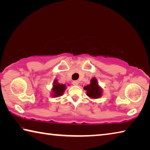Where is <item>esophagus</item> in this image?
Listing matches in <instances>:
<instances>
[{"instance_id":"1","label":"esophagus","mask_w":150,"mask_h":150,"mask_svg":"<svg viewBox=\"0 0 150 150\" xmlns=\"http://www.w3.org/2000/svg\"><path fill=\"white\" fill-rule=\"evenodd\" d=\"M73 85H75V86H77L78 85H79V82L77 81H73Z\"/></svg>"}]
</instances>
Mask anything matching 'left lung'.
Listing matches in <instances>:
<instances>
[{
  "mask_svg": "<svg viewBox=\"0 0 150 150\" xmlns=\"http://www.w3.org/2000/svg\"><path fill=\"white\" fill-rule=\"evenodd\" d=\"M84 90L87 91V95L91 98H98L102 96L103 89L97 82V79L93 77L91 80V83L84 87Z\"/></svg>",
  "mask_w": 150,
  "mask_h": 150,
  "instance_id": "1",
  "label": "left lung"
}]
</instances>
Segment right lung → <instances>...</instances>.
Listing matches in <instances>:
<instances>
[{
    "label": "right lung",
    "instance_id": "add662e5",
    "mask_svg": "<svg viewBox=\"0 0 150 150\" xmlns=\"http://www.w3.org/2000/svg\"><path fill=\"white\" fill-rule=\"evenodd\" d=\"M66 85L65 84H60L57 82V80L55 79L54 82V84H53V87H52V96L54 97H58V96H60L63 95V93L66 89Z\"/></svg>",
    "mask_w": 150,
    "mask_h": 150
}]
</instances>
